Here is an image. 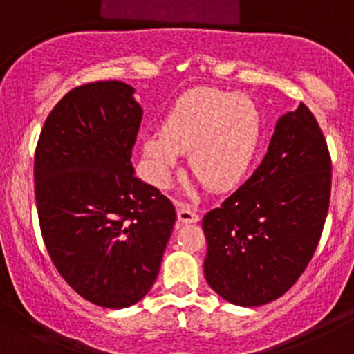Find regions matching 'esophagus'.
Listing matches in <instances>:
<instances>
[{
	"label": "esophagus",
	"mask_w": 354,
	"mask_h": 354,
	"mask_svg": "<svg viewBox=\"0 0 354 354\" xmlns=\"http://www.w3.org/2000/svg\"><path fill=\"white\" fill-rule=\"evenodd\" d=\"M178 216V221L184 223V224H191V223H197L199 221V214H197L196 209L189 207V206H182L177 211Z\"/></svg>",
	"instance_id": "1"
}]
</instances>
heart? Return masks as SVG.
Returning <instances> with one entry per match:
<instances>
[{"label":"heart","instance_id":"1","mask_svg":"<svg viewBox=\"0 0 354 354\" xmlns=\"http://www.w3.org/2000/svg\"><path fill=\"white\" fill-rule=\"evenodd\" d=\"M260 136L261 115L252 97L201 87L174 102L160 131L143 136V153L155 182L165 185L178 155L189 151L194 176L219 191L245 176Z\"/></svg>","mask_w":354,"mask_h":354}]
</instances>
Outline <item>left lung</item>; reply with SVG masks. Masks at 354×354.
<instances>
[{"label": "left lung", "instance_id": "1", "mask_svg": "<svg viewBox=\"0 0 354 354\" xmlns=\"http://www.w3.org/2000/svg\"><path fill=\"white\" fill-rule=\"evenodd\" d=\"M333 165L322 130L300 102L277 121L252 177L203 218L204 275L227 302L282 297L315 252L329 211Z\"/></svg>", "mask_w": 354, "mask_h": 354}]
</instances>
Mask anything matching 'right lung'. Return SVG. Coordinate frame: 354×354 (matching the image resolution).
Wrapping results in <instances>:
<instances>
[{
    "label": "right lung",
    "mask_w": 354,
    "mask_h": 354,
    "mask_svg": "<svg viewBox=\"0 0 354 354\" xmlns=\"http://www.w3.org/2000/svg\"><path fill=\"white\" fill-rule=\"evenodd\" d=\"M131 86L87 82L52 109L35 150V201L45 248L81 297L123 309L148 294L176 207L133 176L142 108Z\"/></svg>",
    "instance_id": "obj_1"
}]
</instances>
